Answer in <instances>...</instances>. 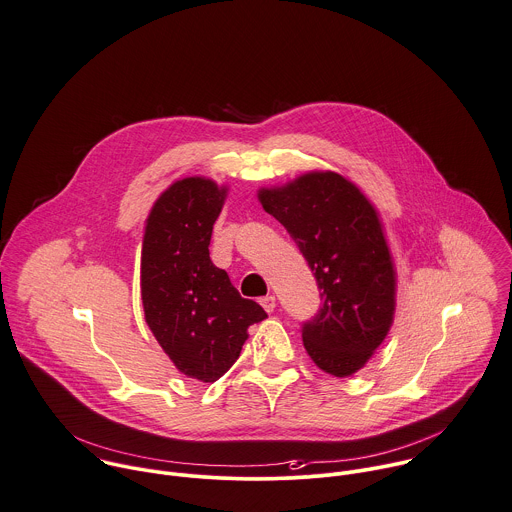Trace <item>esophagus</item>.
I'll return each mask as SVG.
<instances>
[{
  "mask_svg": "<svg viewBox=\"0 0 512 512\" xmlns=\"http://www.w3.org/2000/svg\"><path fill=\"white\" fill-rule=\"evenodd\" d=\"M259 303H261V307H263V309H265L267 313H273V311H275V305H277V303H275V297H273V295L261 297V301H259Z\"/></svg>",
  "mask_w": 512,
  "mask_h": 512,
  "instance_id": "obj_1",
  "label": "esophagus"
}]
</instances>
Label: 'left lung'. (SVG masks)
Returning <instances> with one entry per match:
<instances>
[{
    "label": "left lung",
    "instance_id": "8db88e82",
    "mask_svg": "<svg viewBox=\"0 0 512 512\" xmlns=\"http://www.w3.org/2000/svg\"><path fill=\"white\" fill-rule=\"evenodd\" d=\"M259 199L297 243L321 291L319 311L301 327L309 357L329 375L357 373L395 313V269L377 211L333 171L263 189Z\"/></svg>",
    "mask_w": 512,
    "mask_h": 512
}]
</instances>
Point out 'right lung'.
Returning a JSON list of instances; mask_svg holds the SVG:
<instances>
[{
  "mask_svg": "<svg viewBox=\"0 0 512 512\" xmlns=\"http://www.w3.org/2000/svg\"><path fill=\"white\" fill-rule=\"evenodd\" d=\"M225 193L203 177L173 183L147 217L141 249L145 321L173 365L203 383L231 369L247 329L267 317L211 263L209 243Z\"/></svg>",
  "mask_w": 512,
  "mask_h": 512,
  "instance_id": "obj_1",
  "label": "right lung"
}]
</instances>
